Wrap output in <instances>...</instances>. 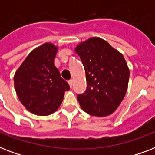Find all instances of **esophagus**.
I'll return each instance as SVG.
<instances>
[{
	"mask_svg": "<svg viewBox=\"0 0 155 155\" xmlns=\"http://www.w3.org/2000/svg\"><path fill=\"white\" fill-rule=\"evenodd\" d=\"M68 84H69V85H70V87L71 88L73 86V80H69V81H68Z\"/></svg>",
	"mask_w": 155,
	"mask_h": 155,
	"instance_id": "obj_1",
	"label": "esophagus"
}]
</instances>
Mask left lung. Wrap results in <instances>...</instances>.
<instances>
[{
	"label": "left lung",
	"instance_id": "left-lung-1",
	"mask_svg": "<svg viewBox=\"0 0 155 155\" xmlns=\"http://www.w3.org/2000/svg\"><path fill=\"white\" fill-rule=\"evenodd\" d=\"M84 68L87 88L77 100L89 115L105 117L120 105L127 91L130 70L122 54L105 40L90 38L75 49Z\"/></svg>",
	"mask_w": 155,
	"mask_h": 155
}]
</instances>
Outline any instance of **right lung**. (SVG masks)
Instances as JSON below:
<instances>
[{
  "instance_id": "obj_1",
  "label": "right lung",
  "mask_w": 155,
  "mask_h": 155,
  "mask_svg": "<svg viewBox=\"0 0 155 155\" xmlns=\"http://www.w3.org/2000/svg\"><path fill=\"white\" fill-rule=\"evenodd\" d=\"M58 47L46 42L25 58L14 75V87L18 98L33 114L47 116L60 106L69 84L61 77L54 66Z\"/></svg>"
}]
</instances>
